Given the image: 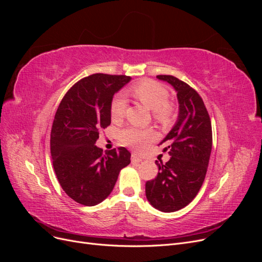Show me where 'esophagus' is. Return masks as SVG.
Wrapping results in <instances>:
<instances>
[{"mask_svg":"<svg viewBox=\"0 0 262 262\" xmlns=\"http://www.w3.org/2000/svg\"><path fill=\"white\" fill-rule=\"evenodd\" d=\"M131 161H132L133 163H141V162H142V158L139 157L137 154H132Z\"/></svg>","mask_w":262,"mask_h":262,"instance_id":"obj_1","label":"esophagus"}]
</instances>
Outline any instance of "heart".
I'll return each instance as SVG.
<instances>
[{"instance_id": "heart-1", "label": "heart", "mask_w": 262, "mask_h": 262, "mask_svg": "<svg viewBox=\"0 0 262 262\" xmlns=\"http://www.w3.org/2000/svg\"><path fill=\"white\" fill-rule=\"evenodd\" d=\"M130 94L134 98L141 101L145 107L154 112V117L162 123H168L172 116V109L167 104L169 93L161 84L153 81H143L130 89ZM126 107V101L123 95L118 94L114 97L110 105V114L113 119L118 120L123 116ZM121 140L132 148L141 149L147 142L154 139V134L149 130H143L129 126L122 130Z\"/></svg>"}]
</instances>
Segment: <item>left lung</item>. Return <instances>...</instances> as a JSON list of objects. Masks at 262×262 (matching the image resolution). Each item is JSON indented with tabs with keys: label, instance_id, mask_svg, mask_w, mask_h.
<instances>
[{
	"label": "left lung",
	"instance_id": "left-lung-1",
	"mask_svg": "<svg viewBox=\"0 0 262 262\" xmlns=\"http://www.w3.org/2000/svg\"><path fill=\"white\" fill-rule=\"evenodd\" d=\"M177 93L178 117L160 144H165L169 161L155 164L158 173L145 184L146 199L162 212L185 208L199 192L207 173L212 149V126L200 95L171 75H157Z\"/></svg>",
	"mask_w": 262,
	"mask_h": 262
}]
</instances>
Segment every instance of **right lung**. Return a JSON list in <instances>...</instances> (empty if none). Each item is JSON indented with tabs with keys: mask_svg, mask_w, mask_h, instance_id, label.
Listing matches in <instances>:
<instances>
[{
	"mask_svg": "<svg viewBox=\"0 0 262 262\" xmlns=\"http://www.w3.org/2000/svg\"><path fill=\"white\" fill-rule=\"evenodd\" d=\"M130 76L93 74L78 81L61 100L51 129L50 149L55 175L66 193L87 207L112 193L119 172L130 164L125 147L105 150L95 145L100 129L112 122L114 95Z\"/></svg>",
	"mask_w": 262,
	"mask_h": 262,
	"instance_id": "add662e5",
	"label": "right lung"
}]
</instances>
